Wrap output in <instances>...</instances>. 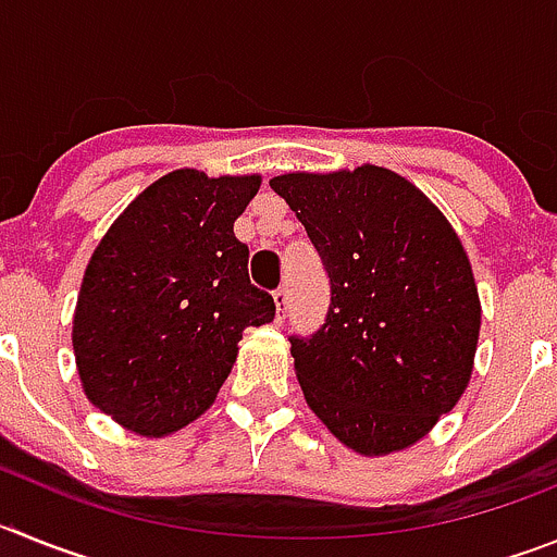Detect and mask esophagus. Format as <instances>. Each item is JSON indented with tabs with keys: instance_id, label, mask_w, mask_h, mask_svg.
Listing matches in <instances>:
<instances>
[{
	"instance_id": "34e87169",
	"label": "esophagus",
	"mask_w": 557,
	"mask_h": 557,
	"mask_svg": "<svg viewBox=\"0 0 557 557\" xmlns=\"http://www.w3.org/2000/svg\"><path fill=\"white\" fill-rule=\"evenodd\" d=\"M273 301H275V309H278V321H282L284 312H287V307H289V289H287V284H282V287L275 289Z\"/></svg>"
}]
</instances>
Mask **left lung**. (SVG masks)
<instances>
[{
    "label": "left lung",
    "mask_w": 557,
    "mask_h": 557,
    "mask_svg": "<svg viewBox=\"0 0 557 557\" xmlns=\"http://www.w3.org/2000/svg\"><path fill=\"white\" fill-rule=\"evenodd\" d=\"M321 253L326 323L293 334L307 405L339 444L391 455L460 401L474 371L480 295L460 236L410 181L362 164L270 181Z\"/></svg>",
    "instance_id": "left-lung-1"
}]
</instances>
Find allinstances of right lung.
I'll use <instances>...</instances> for the list:
<instances>
[{
	"mask_svg": "<svg viewBox=\"0 0 557 557\" xmlns=\"http://www.w3.org/2000/svg\"><path fill=\"white\" fill-rule=\"evenodd\" d=\"M259 175L175 170L122 211L91 253L72 346L88 401L147 437L203 416L248 326L275 318L248 278L234 220Z\"/></svg>",
	"mask_w": 557,
	"mask_h": 557,
	"instance_id": "obj_1",
	"label": "right lung"
}]
</instances>
